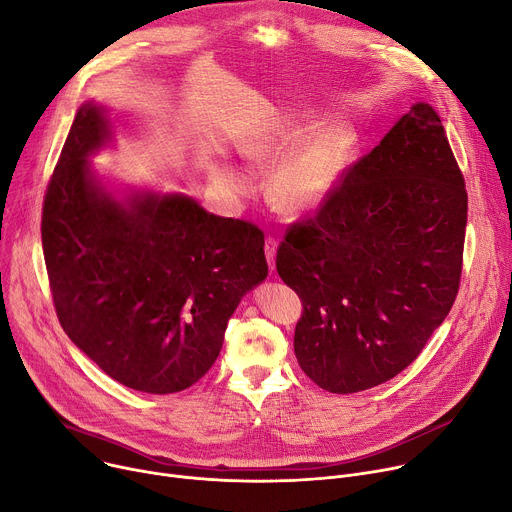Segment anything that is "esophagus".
I'll return each instance as SVG.
<instances>
[{"label":"esophagus","instance_id":"34e87169","mask_svg":"<svg viewBox=\"0 0 512 512\" xmlns=\"http://www.w3.org/2000/svg\"><path fill=\"white\" fill-rule=\"evenodd\" d=\"M275 251H277V241L273 237H267L265 239V257H267L271 271L275 269Z\"/></svg>","mask_w":512,"mask_h":512}]
</instances>
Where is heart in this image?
Wrapping results in <instances>:
<instances>
[{
  "instance_id": "b5f03b06",
  "label": "heart",
  "mask_w": 512,
  "mask_h": 512,
  "mask_svg": "<svg viewBox=\"0 0 512 512\" xmlns=\"http://www.w3.org/2000/svg\"><path fill=\"white\" fill-rule=\"evenodd\" d=\"M310 128V120L296 116L282 118L255 132L241 145V157L251 167H263L287 155L275 165L267 192L271 204L290 216L314 212L324 204L353 149V132L345 124L316 130L297 146L298 138ZM210 177L214 183L224 185L235 194H243L247 190V179L226 165L214 167Z\"/></svg>"
}]
</instances>
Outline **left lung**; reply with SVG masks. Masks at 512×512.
<instances>
[{"mask_svg": "<svg viewBox=\"0 0 512 512\" xmlns=\"http://www.w3.org/2000/svg\"><path fill=\"white\" fill-rule=\"evenodd\" d=\"M468 192L441 118L414 104L277 247L302 300L294 351L322 390L380 386L423 351L461 280Z\"/></svg>", "mask_w": 512, "mask_h": 512, "instance_id": "left-lung-1", "label": "left lung"}]
</instances>
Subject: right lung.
<instances>
[{"instance_id": "obj_1", "label": "right lung", "mask_w": 512, "mask_h": 512, "mask_svg": "<svg viewBox=\"0 0 512 512\" xmlns=\"http://www.w3.org/2000/svg\"><path fill=\"white\" fill-rule=\"evenodd\" d=\"M110 136L106 110L83 104L46 185L40 230L55 310L112 380L181 392L212 367L228 318L267 277L263 230L183 194L116 200L87 161Z\"/></svg>"}]
</instances>
